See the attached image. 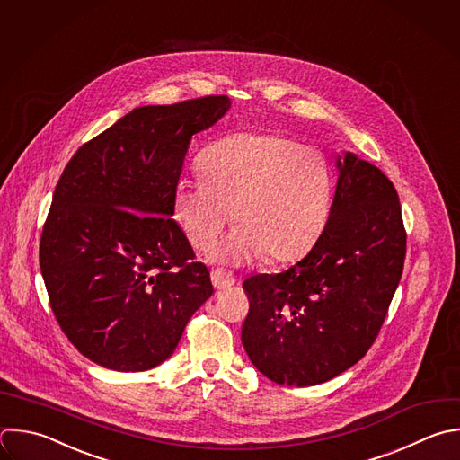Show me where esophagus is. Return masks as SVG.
<instances>
[{"mask_svg":"<svg viewBox=\"0 0 460 460\" xmlns=\"http://www.w3.org/2000/svg\"><path fill=\"white\" fill-rule=\"evenodd\" d=\"M210 277H212V284H214V288H216L217 291H221V289H228L230 286H234V284H235V277H234L232 273L225 271V270H219V268L212 270Z\"/></svg>","mask_w":460,"mask_h":460,"instance_id":"esophagus-1","label":"esophagus"}]
</instances>
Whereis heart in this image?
<instances>
[{
	"mask_svg": "<svg viewBox=\"0 0 460 460\" xmlns=\"http://www.w3.org/2000/svg\"><path fill=\"white\" fill-rule=\"evenodd\" d=\"M199 172L176 181L172 214L198 250H207L234 216L239 228L212 250L217 261H295L327 225L332 169L318 149L286 133L228 135L201 153Z\"/></svg>",
	"mask_w": 460,
	"mask_h": 460,
	"instance_id": "obj_1",
	"label": "heart"
}]
</instances>
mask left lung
<instances>
[{"label": "left lung", "instance_id": "obj_1", "mask_svg": "<svg viewBox=\"0 0 460 460\" xmlns=\"http://www.w3.org/2000/svg\"><path fill=\"white\" fill-rule=\"evenodd\" d=\"M323 232L282 273L244 280L241 340L252 363L288 386L318 385L372 347L401 280L406 230L394 183L347 153Z\"/></svg>", "mask_w": 460, "mask_h": 460}]
</instances>
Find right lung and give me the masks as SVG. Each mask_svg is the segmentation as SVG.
Wrapping results in <instances>:
<instances>
[{"instance_id":"1","label":"right lung","mask_w":460,"mask_h":460,"mask_svg":"<svg viewBox=\"0 0 460 460\" xmlns=\"http://www.w3.org/2000/svg\"><path fill=\"white\" fill-rule=\"evenodd\" d=\"M226 95L144 106L77 149L43 225L40 264L61 331L93 363L142 372L165 361L214 293L172 216L192 135Z\"/></svg>"}]
</instances>
